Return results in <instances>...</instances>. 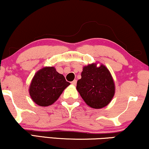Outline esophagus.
<instances>
[{
    "label": "esophagus",
    "mask_w": 149,
    "mask_h": 149,
    "mask_svg": "<svg viewBox=\"0 0 149 149\" xmlns=\"http://www.w3.org/2000/svg\"><path fill=\"white\" fill-rule=\"evenodd\" d=\"M72 84L73 86H76L77 80H74V81H72Z\"/></svg>",
    "instance_id": "obj_1"
}]
</instances>
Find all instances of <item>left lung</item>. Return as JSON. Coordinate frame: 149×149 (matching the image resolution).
<instances>
[{
	"instance_id": "8db88e82",
	"label": "left lung",
	"mask_w": 149,
	"mask_h": 149,
	"mask_svg": "<svg viewBox=\"0 0 149 149\" xmlns=\"http://www.w3.org/2000/svg\"><path fill=\"white\" fill-rule=\"evenodd\" d=\"M77 90L90 107L100 109L108 106L115 93V85L109 70L97 63L85 65L81 78L77 81Z\"/></svg>"
}]
</instances>
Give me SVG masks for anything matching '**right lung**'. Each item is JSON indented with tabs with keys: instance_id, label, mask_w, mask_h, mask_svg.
<instances>
[{
	"instance_id": "add662e5",
	"label": "right lung",
	"mask_w": 149,
	"mask_h": 149,
	"mask_svg": "<svg viewBox=\"0 0 149 149\" xmlns=\"http://www.w3.org/2000/svg\"><path fill=\"white\" fill-rule=\"evenodd\" d=\"M63 74L54 67H44L36 72L29 88L33 102L40 106H48L58 100L63 91L70 85Z\"/></svg>"
}]
</instances>
